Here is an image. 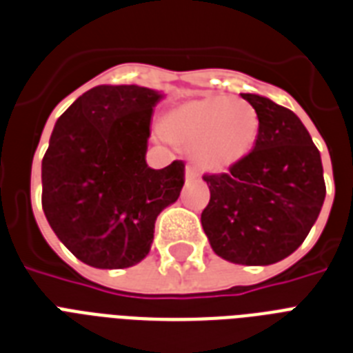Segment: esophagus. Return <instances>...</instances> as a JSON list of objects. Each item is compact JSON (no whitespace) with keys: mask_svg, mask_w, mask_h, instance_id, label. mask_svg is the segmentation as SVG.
<instances>
[{"mask_svg":"<svg viewBox=\"0 0 353 353\" xmlns=\"http://www.w3.org/2000/svg\"><path fill=\"white\" fill-rule=\"evenodd\" d=\"M187 179L188 181H196V179H199V174L194 168H187Z\"/></svg>","mask_w":353,"mask_h":353,"instance_id":"obj_1","label":"esophagus"}]
</instances>
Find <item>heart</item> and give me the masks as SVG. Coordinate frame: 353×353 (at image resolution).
I'll list each match as a JSON object with an SVG mask.
<instances>
[{
	"label": "heart",
	"mask_w": 353,
	"mask_h": 353,
	"mask_svg": "<svg viewBox=\"0 0 353 353\" xmlns=\"http://www.w3.org/2000/svg\"><path fill=\"white\" fill-rule=\"evenodd\" d=\"M260 132L256 110L243 99L207 95L176 106L163 119V133L192 152L203 170L221 172L245 159Z\"/></svg>",
	"instance_id": "b5f03b06"
}]
</instances>
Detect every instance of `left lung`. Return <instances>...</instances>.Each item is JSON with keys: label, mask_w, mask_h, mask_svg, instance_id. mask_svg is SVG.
Masks as SVG:
<instances>
[{"label": "left lung", "mask_w": 353, "mask_h": 353, "mask_svg": "<svg viewBox=\"0 0 353 353\" xmlns=\"http://www.w3.org/2000/svg\"><path fill=\"white\" fill-rule=\"evenodd\" d=\"M260 117L254 148L229 172L205 174L209 205L201 225L218 256L269 265L306 240L326 196L323 163L295 113L265 97L241 93Z\"/></svg>", "instance_id": "left-lung-1"}]
</instances>
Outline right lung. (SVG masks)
Masks as SVG:
<instances>
[{"label": "right lung", "instance_id": "add662e5", "mask_svg": "<svg viewBox=\"0 0 353 353\" xmlns=\"http://www.w3.org/2000/svg\"><path fill=\"white\" fill-rule=\"evenodd\" d=\"M157 91L97 85L62 113L41 159V207L63 245L91 268L141 262L161 210L179 198L185 163L146 165Z\"/></svg>", "mask_w": 353, "mask_h": 353}]
</instances>
